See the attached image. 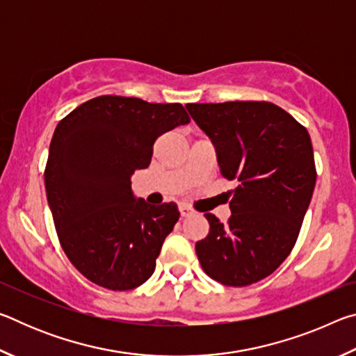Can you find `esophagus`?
Listing matches in <instances>:
<instances>
[{
    "label": "esophagus",
    "instance_id": "obj_1",
    "mask_svg": "<svg viewBox=\"0 0 356 356\" xmlns=\"http://www.w3.org/2000/svg\"><path fill=\"white\" fill-rule=\"evenodd\" d=\"M179 212H180V216H184V218H185V216H188V215L193 213V210L188 206H185V204H180Z\"/></svg>",
    "mask_w": 356,
    "mask_h": 356
}]
</instances>
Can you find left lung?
Returning a JSON list of instances; mask_svg holds the SVG:
<instances>
[{
  "label": "left lung",
  "mask_w": 356,
  "mask_h": 356,
  "mask_svg": "<svg viewBox=\"0 0 356 356\" xmlns=\"http://www.w3.org/2000/svg\"><path fill=\"white\" fill-rule=\"evenodd\" d=\"M212 138L222 177L237 180L231 216L206 213L209 234L196 254L210 278L243 287L267 278L291 254L316 186L308 130L270 102L188 104Z\"/></svg>",
  "instance_id": "1"
}]
</instances>
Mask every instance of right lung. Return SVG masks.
<instances>
[{"label":"right lung","instance_id":"add662e5","mask_svg":"<svg viewBox=\"0 0 356 356\" xmlns=\"http://www.w3.org/2000/svg\"><path fill=\"white\" fill-rule=\"evenodd\" d=\"M188 122L180 104L122 95L91 99L59 120L47 200L65 256L94 284L130 291L154 273L180 213L174 202L135 201L130 176L149 166L156 138Z\"/></svg>","mask_w":356,"mask_h":356}]
</instances>
